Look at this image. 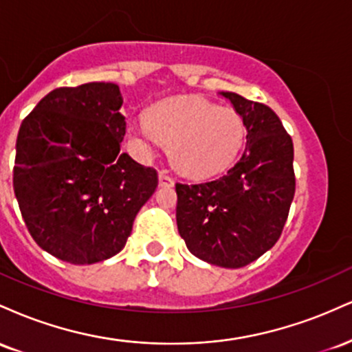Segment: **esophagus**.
I'll return each instance as SVG.
<instances>
[{
  "instance_id": "esophagus-1",
  "label": "esophagus",
  "mask_w": 352,
  "mask_h": 352,
  "mask_svg": "<svg viewBox=\"0 0 352 352\" xmlns=\"http://www.w3.org/2000/svg\"><path fill=\"white\" fill-rule=\"evenodd\" d=\"M159 185H160V187H172L173 179L165 170H160V173H159Z\"/></svg>"
}]
</instances>
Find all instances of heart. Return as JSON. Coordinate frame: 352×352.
Returning a JSON list of instances; mask_svg holds the SVG:
<instances>
[{
  "mask_svg": "<svg viewBox=\"0 0 352 352\" xmlns=\"http://www.w3.org/2000/svg\"><path fill=\"white\" fill-rule=\"evenodd\" d=\"M144 131L167 147L177 170L195 179L227 168L245 140L243 119L235 109L204 99L157 104L145 112Z\"/></svg>",
  "mask_w": 352,
  "mask_h": 352,
  "instance_id": "1",
  "label": "heart"
}]
</instances>
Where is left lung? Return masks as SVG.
<instances>
[{
    "mask_svg": "<svg viewBox=\"0 0 352 352\" xmlns=\"http://www.w3.org/2000/svg\"><path fill=\"white\" fill-rule=\"evenodd\" d=\"M246 127L243 155L223 177L175 184L177 227L190 253L241 268L280 238L294 197L293 140L268 106L221 92Z\"/></svg>",
    "mask_w": 352,
    "mask_h": 352,
    "instance_id": "8db88e82",
    "label": "left lung"
}]
</instances>
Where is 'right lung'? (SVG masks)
Instances as JSON below:
<instances>
[{
  "instance_id": "right-lung-1",
  "label": "right lung",
  "mask_w": 352,
  "mask_h": 352,
  "mask_svg": "<svg viewBox=\"0 0 352 352\" xmlns=\"http://www.w3.org/2000/svg\"><path fill=\"white\" fill-rule=\"evenodd\" d=\"M112 82L58 87L19 127L13 187L24 223L44 252L92 265L125 246L157 170L120 153L125 117Z\"/></svg>"
}]
</instances>
